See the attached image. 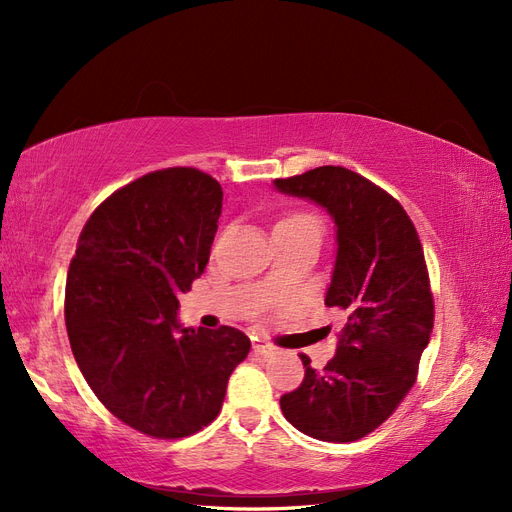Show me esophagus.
I'll list each match as a JSON object with an SVG mask.
<instances>
[{"label":"esophagus","mask_w":512,"mask_h":512,"mask_svg":"<svg viewBox=\"0 0 512 512\" xmlns=\"http://www.w3.org/2000/svg\"><path fill=\"white\" fill-rule=\"evenodd\" d=\"M275 352H277V348L273 344H267V342L254 344V354H258V356H273Z\"/></svg>","instance_id":"34e87169"}]
</instances>
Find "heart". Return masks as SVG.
Wrapping results in <instances>:
<instances>
[{
    "mask_svg": "<svg viewBox=\"0 0 512 512\" xmlns=\"http://www.w3.org/2000/svg\"><path fill=\"white\" fill-rule=\"evenodd\" d=\"M282 222L303 224V226H318L320 228V220L316 218V215H312V213H292V215H288V218H284Z\"/></svg>",
    "mask_w": 512,
    "mask_h": 512,
    "instance_id": "b5f03b06",
    "label": "heart"
}]
</instances>
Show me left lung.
<instances>
[{
	"instance_id": "left-lung-1",
	"label": "left lung",
	"mask_w": 512,
	"mask_h": 512,
	"mask_svg": "<svg viewBox=\"0 0 512 512\" xmlns=\"http://www.w3.org/2000/svg\"><path fill=\"white\" fill-rule=\"evenodd\" d=\"M273 188L331 215L335 265L324 303L348 322L322 369L301 354L305 378L282 395L290 425L324 442H354L406 397L433 329L429 275L416 228L397 200L342 166H318Z\"/></svg>"
}]
</instances>
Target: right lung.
<instances>
[{"mask_svg":"<svg viewBox=\"0 0 512 512\" xmlns=\"http://www.w3.org/2000/svg\"><path fill=\"white\" fill-rule=\"evenodd\" d=\"M222 185L196 168L132 181L85 224L66 282V329L91 391L153 438L192 436L218 416L250 352L239 329H188L179 294L203 275Z\"/></svg>","mask_w":512,"mask_h":512,"instance_id":"obj_1","label":"right lung"}]
</instances>
